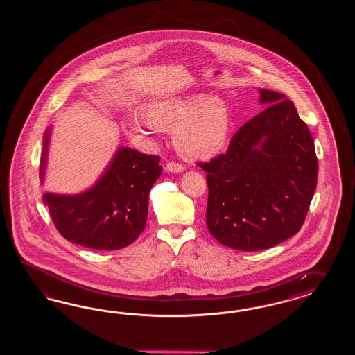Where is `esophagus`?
Segmentation results:
<instances>
[{
    "mask_svg": "<svg viewBox=\"0 0 355 355\" xmlns=\"http://www.w3.org/2000/svg\"><path fill=\"white\" fill-rule=\"evenodd\" d=\"M166 171L169 173H181L184 171V166H183L182 164L171 162L166 164Z\"/></svg>",
    "mask_w": 355,
    "mask_h": 355,
    "instance_id": "esophagus-1",
    "label": "esophagus"
}]
</instances>
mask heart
Segmentation results:
<instances>
[{"label":"heart","mask_w":355,"mask_h":355,"mask_svg":"<svg viewBox=\"0 0 355 355\" xmlns=\"http://www.w3.org/2000/svg\"><path fill=\"white\" fill-rule=\"evenodd\" d=\"M130 135L148 146L153 134L173 130V141L187 160H208L227 144L232 119L225 103L215 96L180 95L155 97L141 107V117L126 121Z\"/></svg>","instance_id":"1"}]
</instances>
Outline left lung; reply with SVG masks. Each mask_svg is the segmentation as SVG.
Here are the masks:
<instances>
[{
	"label": "left lung",
	"instance_id": "8db88e82",
	"mask_svg": "<svg viewBox=\"0 0 355 355\" xmlns=\"http://www.w3.org/2000/svg\"><path fill=\"white\" fill-rule=\"evenodd\" d=\"M266 109L236 131L207 172V226L227 248L259 251L300 232L318 182L311 132L285 95L259 89Z\"/></svg>",
	"mask_w": 355,
	"mask_h": 355
}]
</instances>
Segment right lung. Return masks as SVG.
Wrapping results in <instances>:
<instances>
[{"mask_svg":"<svg viewBox=\"0 0 355 355\" xmlns=\"http://www.w3.org/2000/svg\"><path fill=\"white\" fill-rule=\"evenodd\" d=\"M51 129L44 134V181ZM160 157L121 147L100 180L85 193L43 195L54 225L67 241L100 251L119 250L144 230L150 187L162 175Z\"/></svg>","mask_w":355,"mask_h":355,"instance_id":"1","label":"right lung"}]
</instances>
